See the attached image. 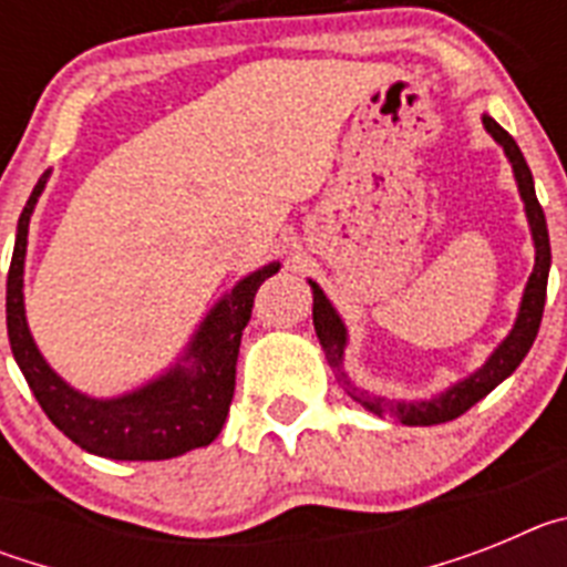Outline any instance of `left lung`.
<instances>
[{"instance_id":"obj_1","label":"left lung","mask_w":567,"mask_h":567,"mask_svg":"<svg viewBox=\"0 0 567 567\" xmlns=\"http://www.w3.org/2000/svg\"><path fill=\"white\" fill-rule=\"evenodd\" d=\"M483 127L485 133L503 147L505 158H508L511 164V173H514V182H517L519 198H523L525 207V218H528L530 240H534V272L528 275V284H525L523 298H519L514 327H511V332L494 346V352L488 354V360L480 365L477 372H471L468 378L457 380V383H452L440 394H432V398L425 400H389L383 398V394L365 392V389H360L343 369V354L346 346H349V329H346L338 309L332 307V300L327 298V292L309 278V289H312V323L315 334H318L320 340V349L327 352V360L334 369V374L343 380L349 398H352L354 403L363 405L365 412L378 414V417H392L403 425H437L460 417V414L468 412L471 405L480 403L485 394L494 392L505 378L514 374V369L523 363V358L528 354V349L534 346V338H537L539 332V320H543L545 309V289H548L550 272L548 224H545V213L537 202L534 175H530L517 142H514L488 113H483Z\"/></svg>"}]
</instances>
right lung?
Wrapping results in <instances>:
<instances>
[{"label": "right lung", "mask_w": 567, "mask_h": 567, "mask_svg": "<svg viewBox=\"0 0 567 567\" xmlns=\"http://www.w3.org/2000/svg\"><path fill=\"white\" fill-rule=\"evenodd\" d=\"M50 169L30 193L17 224L13 258L8 272V338L13 360L30 392L59 432L79 449L107 460H169L213 443L224 429L235 392L240 334L252 315L258 287L280 269L269 260L244 275L215 300L184 352L162 374L115 398H93L70 385L39 352L24 312V258H28L30 215Z\"/></svg>", "instance_id": "1"}]
</instances>
